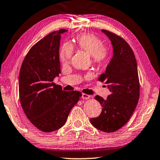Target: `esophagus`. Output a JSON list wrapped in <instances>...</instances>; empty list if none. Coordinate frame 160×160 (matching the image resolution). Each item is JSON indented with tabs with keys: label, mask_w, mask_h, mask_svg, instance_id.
<instances>
[{
	"label": "esophagus",
	"mask_w": 160,
	"mask_h": 160,
	"mask_svg": "<svg viewBox=\"0 0 160 160\" xmlns=\"http://www.w3.org/2000/svg\"><path fill=\"white\" fill-rule=\"evenodd\" d=\"M90 98V96L88 94H85V93H82V99H85V100H87V99H89Z\"/></svg>",
	"instance_id": "1"
}]
</instances>
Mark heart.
<instances>
[{
  "mask_svg": "<svg viewBox=\"0 0 160 160\" xmlns=\"http://www.w3.org/2000/svg\"><path fill=\"white\" fill-rule=\"evenodd\" d=\"M76 45L78 48L88 52L92 57L95 65H103L108 59V51L103 47L102 40L92 34L84 33L76 38ZM73 54V47L69 43H65L59 52V59L63 64H68Z\"/></svg>",
  "mask_w": 160,
  "mask_h": 160,
  "instance_id": "1",
  "label": "heart"
}]
</instances>
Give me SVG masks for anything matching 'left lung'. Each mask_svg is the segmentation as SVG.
<instances>
[{
	"label": "left lung",
	"mask_w": 160,
	"mask_h": 160,
	"mask_svg": "<svg viewBox=\"0 0 160 160\" xmlns=\"http://www.w3.org/2000/svg\"><path fill=\"white\" fill-rule=\"evenodd\" d=\"M102 31L111 41L113 56L98 80L108 85L111 94L106 99L95 97L102 111L98 117L90 118V123L102 132L112 133L122 128L132 116L139 99L140 84L137 60L129 44L120 36Z\"/></svg>",
	"instance_id": "8db88e82"
}]
</instances>
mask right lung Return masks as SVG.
Wrapping results in <instances>:
<instances>
[{
    "instance_id": "add662e5",
    "label": "right lung",
    "mask_w": 160,
    "mask_h": 160,
    "mask_svg": "<svg viewBox=\"0 0 160 160\" xmlns=\"http://www.w3.org/2000/svg\"><path fill=\"white\" fill-rule=\"evenodd\" d=\"M62 28L33 46L23 59L19 73L21 106L28 120L43 132H52L65 124L82 93L67 92L53 81L60 73L59 49Z\"/></svg>"
}]
</instances>
